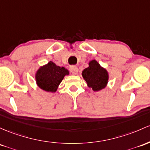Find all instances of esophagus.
<instances>
[{
	"instance_id": "34e87169",
	"label": "esophagus",
	"mask_w": 150,
	"mask_h": 150,
	"mask_svg": "<svg viewBox=\"0 0 150 150\" xmlns=\"http://www.w3.org/2000/svg\"><path fill=\"white\" fill-rule=\"evenodd\" d=\"M70 72L73 74V75H76V74L78 72V67H76V66H70Z\"/></svg>"
}]
</instances>
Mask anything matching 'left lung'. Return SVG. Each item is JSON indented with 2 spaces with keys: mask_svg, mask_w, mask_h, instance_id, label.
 <instances>
[{
  "mask_svg": "<svg viewBox=\"0 0 150 150\" xmlns=\"http://www.w3.org/2000/svg\"><path fill=\"white\" fill-rule=\"evenodd\" d=\"M82 75L88 87L93 88L94 91L102 90L108 83V72L95 60L89 62V67L83 70Z\"/></svg>",
  "mask_w": 150,
  "mask_h": 150,
  "instance_id": "1",
  "label": "left lung"
}]
</instances>
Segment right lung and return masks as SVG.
Wrapping results in <instances>:
<instances>
[{
	"instance_id": "add662e5",
	"label": "right lung",
	"mask_w": 150,
	"mask_h": 150,
	"mask_svg": "<svg viewBox=\"0 0 150 150\" xmlns=\"http://www.w3.org/2000/svg\"><path fill=\"white\" fill-rule=\"evenodd\" d=\"M68 74L69 72L65 67L57 66L50 61L38 70L35 79L39 88L53 93L57 90L65 75Z\"/></svg>"
}]
</instances>
